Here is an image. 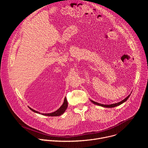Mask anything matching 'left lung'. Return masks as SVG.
<instances>
[{"label": "left lung", "mask_w": 148, "mask_h": 148, "mask_svg": "<svg viewBox=\"0 0 148 148\" xmlns=\"http://www.w3.org/2000/svg\"><path fill=\"white\" fill-rule=\"evenodd\" d=\"M131 94H130L128 97H126V98H125V99H123L122 101L119 102H117V103H112V104H110V105H104V104H101V103H98L97 102H95L91 99H90V101H91V102H92L93 103L95 104V105H99V106H101V107H105V108H114V107H117V106H119V105H120L121 104L123 103V102H126V100H127L129 97H130Z\"/></svg>", "instance_id": "8db88e82"}]
</instances>
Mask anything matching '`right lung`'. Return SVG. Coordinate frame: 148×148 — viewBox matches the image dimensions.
Returning <instances> with one entry per match:
<instances>
[{
    "instance_id": "obj_1",
    "label": "right lung",
    "mask_w": 148,
    "mask_h": 148,
    "mask_svg": "<svg viewBox=\"0 0 148 148\" xmlns=\"http://www.w3.org/2000/svg\"><path fill=\"white\" fill-rule=\"evenodd\" d=\"M68 107V102H67V100L66 99V98L65 97L64 100V102H63L62 105L56 111L53 112H51V113H47V114H43V113H40L38 111H37L32 108H31L30 107H29V109L31 110L32 111H33L35 113L37 114H41L43 115H45V116H60L62 114H63L64 113V112L66 111V110H67Z\"/></svg>"
}]
</instances>
